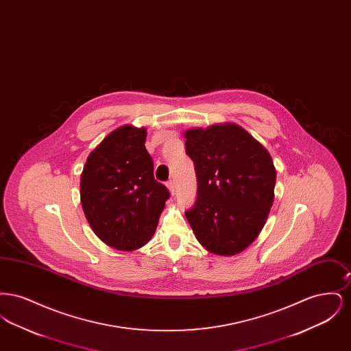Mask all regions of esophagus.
<instances>
[{
    "label": "esophagus",
    "instance_id": "34e87169",
    "mask_svg": "<svg viewBox=\"0 0 351 351\" xmlns=\"http://www.w3.org/2000/svg\"><path fill=\"white\" fill-rule=\"evenodd\" d=\"M168 191H169V193L173 196L175 193H176V186H175V183L171 180V182H168L167 183Z\"/></svg>",
    "mask_w": 351,
    "mask_h": 351
}]
</instances>
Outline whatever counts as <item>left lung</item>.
Here are the masks:
<instances>
[{"instance_id": "8db88e82", "label": "left lung", "mask_w": 351, "mask_h": 351, "mask_svg": "<svg viewBox=\"0 0 351 351\" xmlns=\"http://www.w3.org/2000/svg\"><path fill=\"white\" fill-rule=\"evenodd\" d=\"M197 176L186 219L201 246L230 256L249 247L267 221L276 169L267 149L237 123L184 132Z\"/></svg>"}]
</instances>
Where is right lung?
Instances as JSON below:
<instances>
[{
	"label": "right lung",
	"mask_w": 351,
	"mask_h": 351,
	"mask_svg": "<svg viewBox=\"0 0 351 351\" xmlns=\"http://www.w3.org/2000/svg\"><path fill=\"white\" fill-rule=\"evenodd\" d=\"M145 128L123 125L90 151L80 179V201L92 230L119 251L145 246L155 233L169 192L154 179Z\"/></svg>",
	"instance_id": "right-lung-1"
}]
</instances>
